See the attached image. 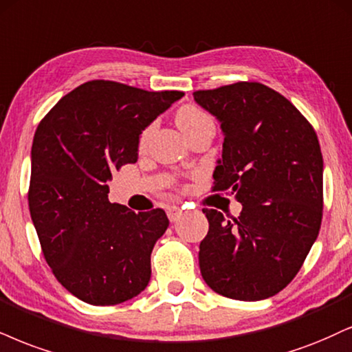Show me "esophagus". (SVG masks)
Returning <instances> with one entry per match:
<instances>
[{
	"instance_id": "34e87169",
	"label": "esophagus",
	"mask_w": 352,
	"mask_h": 352,
	"mask_svg": "<svg viewBox=\"0 0 352 352\" xmlns=\"http://www.w3.org/2000/svg\"><path fill=\"white\" fill-rule=\"evenodd\" d=\"M166 214H168V219L171 220V222H176V220L183 215V210H181L179 206H169L166 209Z\"/></svg>"
}]
</instances>
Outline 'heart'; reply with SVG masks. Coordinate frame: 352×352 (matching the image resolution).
<instances>
[{
	"label": "heart",
	"mask_w": 352,
	"mask_h": 352,
	"mask_svg": "<svg viewBox=\"0 0 352 352\" xmlns=\"http://www.w3.org/2000/svg\"><path fill=\"white\" fill-rule=\"evenodd\" d=\"M206 119H209V116L204 114L201 109H197V107H194V106H183L176 114V124H177V127L181 129V132H186V130L192 129L194 125L201 124L202 120H206ZM150 132H151V127L143 130V133L140 137V145H143V143L146 142Z\"/></svg>",
	"instance_id": "heart-1"
}]
</instances>
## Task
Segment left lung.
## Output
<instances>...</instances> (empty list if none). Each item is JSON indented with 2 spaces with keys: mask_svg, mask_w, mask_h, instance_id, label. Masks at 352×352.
Returning a JSON list of instances; mask_svg holds the SVG:
<instances>
[{
  "mask_svg": "<svg viewBox=\"0 0 352 352\" xmlns=\"http://www.w3.org/2000/svg\"><path fill=\"white\" fill-rule=\"evenodd\" d=\"M194 101L223 132L214 190H228L238 219L204 209L199 246L206 284L235 300L276 296L302 267L323 212V156L315 130L289 99L261 83L196 91Z\"/></svg>",
  "mask_w": 352,
  "mask_h": 352,
  "instance_id": "left-lung-1",
  "label": "left lung"
}]
</instances>
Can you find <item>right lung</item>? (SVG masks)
<instances>
[{
  "mask_svg": "<svg viewBox=\"0 0 352 352\" xmlns=\"http://www.w3.org/2000/svg\"><path fill=\"white\" fill-rule=\"evenodd\" d=\"M181 91L94 80L42 119L30 151L29 210L45 261L68 292L117 305L150 282V254L166 232L164 210L132 212L107 199L112 173L138 158L142 132Z\"/></svg>",
  "mask_w": 352,
  "mask_h": 352,
  "instance_id": "right-lung-1",
  "label": "right lung"
}]
</instances>
